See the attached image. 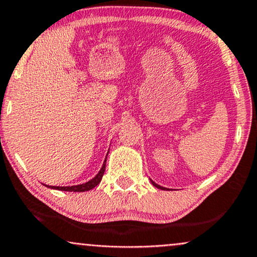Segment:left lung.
<instances>
[{
	"label": "left lung",
	"mask_w": 257,
	"mask_h": 257,
	"mask_svg": "<svg viewBox=\"0 0 257 257\" xmlns=\"http://www.w3.org/2000/svg\"><path fill=\"white\" fill-rule=\"evenodd\" d=\"M151 182H153V181H151ZM153 185H154L155 187H157V188H160V189H166V188H164V187H161V186H158L157 183H155V182H153Z\"/></svg>",
	"instance_id": "obj_1"
}]
</instances>
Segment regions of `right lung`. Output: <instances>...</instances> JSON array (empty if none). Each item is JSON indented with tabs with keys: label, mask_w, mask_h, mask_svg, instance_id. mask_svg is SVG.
Here are the masks:
<instances>
[{
	"label": "right lung",
	"mask_w": 257,
	"mask_h": 257,
	"mask_svg": "<svg viewBox=\"0 0 257 257\" xmlns=\"http://www.w3.org/2000/svg\"><path fill=\"white\" fill-rule=\"evenodd\" d=\"M104 169H106V160H104V163L101 170L97 174L94 179H91L90 181L83 183V185H78V186H70V187H55V186H47L51 187L53 189H59V191H66V192H87L93 189L94 187H96L99 183L101 182V179H102L103 174H104Z\"/></svg>",
	"instance_id": "1"
}]
</instances>
